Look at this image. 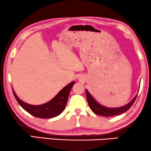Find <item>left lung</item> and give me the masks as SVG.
Here are the masks:
<instances>
[{"mask_svg": "<svg viewBox=\"0 0 151 151\" xmlns=\"http://www.w3.org/2000/svg\"><path fill=\"white\" fill-rule=\"evenodd\" d=\"M86 97L87 100H88L89 106H90L91 110H92L94 114H96L97 115L99 116H105V117H110V116L120 115V114L125 113L127 111H128V110L130 109L131 106L133 105V104L134 103L135 99H136L137 97V95L133 98L129 103H127V105L122 106V107H120L114 108L107 107L101 105V104L98 103L96 100L94 99V98L90 94V93L88 92V90H86Z\"/></svg>", "mask_w": 151, "mask_h": 151, "instance_id": "obj_1", "label": "left lung"}]
</instances>
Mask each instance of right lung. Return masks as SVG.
<instances>
[{"label":"right lung","mask_w":151,"mask_h":151,"mask_svg":"<svg viewBox=\"0 0 151 151\" xmlns=\"http://www.w3.org/2000/svg\"><path fill=\"white\" fill-rule=\"evenodd\" d=\"M75 83V81L71 82L59 91L53 99L47 103L39 105H33L24 103L17 96L13 89L12 90L16 101L25 111L35 117L47 119L56 117L63 111L66 106L70 92Z\"/></svg>","instance_id":"right-lung-1"}]
</instances>
